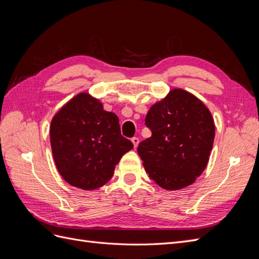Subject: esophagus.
Here are the masks:
<instances>
[{
	"mask_svg": "<svg viewBox=\"0 0 259 259\" xmlns=\"http://www.w3.org/2000/svg\"><path fill=\"white\" fill-rule=\"evenodd\" d=\"M132 143H133V145H134L135 148H137V146L139 144V139L137 137H133L132 138Z\"/></svg>",
	"mask_w": 259,
	"mask_h": 259,
	"instance_id": "obj_1",
	"label": "esophagus"
}]
</instances>
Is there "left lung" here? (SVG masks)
Masks as SVG:
<instances>
[{
    "label": "left lung",
    "mask_w": 259,
    "mask_h": 259,
    "mask_svg": "<svg viewBox=\"0 0 259 259\" xmlns=\"http://www.w3.org/2000/svg\"><path fill=\"white\" fill-rule=\"evenodd\" d=\"M145 124L152 135L137 152L149 177L167 190L193 184L207 165L215 137L205 105L184 90H171L150 108Z\"/></svg>",
    "instance_id": "1"
}]
</instances>
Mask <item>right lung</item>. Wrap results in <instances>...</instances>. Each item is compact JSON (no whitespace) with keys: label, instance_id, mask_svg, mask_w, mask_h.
<instances>
[{"label":"right lung","instance_id":"1","mask_svg":"<svg viewBox=\"0 0 259 259\" xmlns=\"http://www.w3.org/2000/svg\"><path fill=\"white\" fill-rule=\"evenodd\" d=\"M51 146L57 169L66 182L94 190L111 179L132 142L121 135L119 117L105 111L88 93L62 107L51 124Z\"/></svg>","mask_w":259,"mask_h":259}]
</instances>
